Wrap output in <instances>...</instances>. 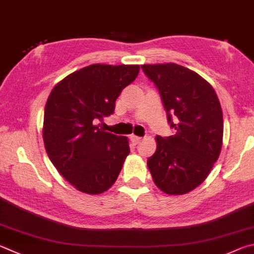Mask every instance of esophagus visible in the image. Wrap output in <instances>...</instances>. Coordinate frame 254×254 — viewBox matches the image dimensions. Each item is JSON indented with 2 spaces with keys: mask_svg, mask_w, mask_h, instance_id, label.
<instances>
[{
  "mask_svg": "<svg viewBox=\"0 0 254 254\" xmlns=\"http://www.w3.org/2000/svg\"><path fill=\"white\" fill-rule=\"evenodd\" d=\"M130 139H131V141H132L133 143H134V144H137V143H140V141L142 140V137L136 136V135H131Z\"/></svg>",
  "mask_w": 254,
  "mask_h": 254,
  "instance_id": "34e87169",
  "label": "esophagus"
}]
</instances>
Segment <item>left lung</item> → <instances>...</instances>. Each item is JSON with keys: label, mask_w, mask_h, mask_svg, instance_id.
<instances>
[{"label": "left lung", "mask_w": 254, "mask_h": 254, "mask_svg": "<svg viewBox=\"0 0 254 254\" xmlns=\"http://www.w3.org/2000/svg\"><path fill=\"white\" fill-rule=\"evenodd\" d=\"M144 74L160 92L175 134L158 135L147 167L167 194L199 187L218 160L223 139L222 109L213 87L197 73L175 63L144 64Z\"/></svg>", "instance_id": "1"}]
</instances>
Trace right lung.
<instances>
[{"label":"right lung","instance_id":"right-lung-1","mask_svg":"<svg viewBox=\"0 0 254 254\" xmlns=\"http://www.w3.org/2000/svg\"><path fill=\"white\" fill-rule=\"evenodd\" d=\"M139 65L92 64L53 87L44 110L43 140L51 162L73 187L100 194L112 187L130 153L127 137L98 123L113 114L115 101L136 79Z\"/></svg>","mask_w":254,"mask_h":254}]
</instances>
